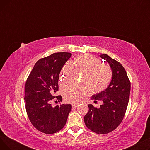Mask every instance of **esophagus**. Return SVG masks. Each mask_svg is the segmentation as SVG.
Here are the masks:
<instances>
[{
    "label": "esophagus",
    "mask_w": 150,
    "mask_h": 150,
    "mask_svg": "<svg viewBox=\"0 0 150 150\" xmlns=\"http://www.w3.org/2000/svg\"><path fill=\"white\" fill-rule=\"evenodd\" d=\"M78 103H72V108H76V107L78 106Z\"/></svg>",
    "instance_id": "obj_1"
}]
</instances>
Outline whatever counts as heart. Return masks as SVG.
<instances>
[{"label":"heart","mask_w":150,"mask_h":150,"mask_svg":"<svg viewBox=\"0 0 150 150\" xmlns=\"http://www.w3.org/2000/svg\"><path fill=\"white\" fill-rule=\"evenodd\" d=\"M75 62L78 67L84 72L82 81L93 92H100L105 89L111 80L112 71L110 67L91 54H83L77 57ZM72 69L70 62H66L63 66L61 77L65 79L67 75ZM61 92L65 99L70 102L80 100L88 91L87 86L84 84H76L72 81H66L61 88Z\"/></svg>","instance_id":"b5f03b06"}]
</instances>
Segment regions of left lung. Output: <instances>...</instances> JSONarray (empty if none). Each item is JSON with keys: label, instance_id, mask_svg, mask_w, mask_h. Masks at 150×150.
Returning a JSON list of instances; mask_svg holds the SVG:
<instances>
[{"label": "left lung", "instance_id": "left-lung-1", "mask_svg": "<svg viewBox=\"0 0 150 150\" xmlns=\"http://www.w3.org/2000/svg\"><path fill=\"white\" fill-rule=\"evenodd\" d=\"M100 57L111 67L112 80L106 89L92 96V100H101L103 104L100 108L88 105L89 111L84 119L89 129L104 134L114 130L122 122L128 104L131 83L120 62L105 53H100Z\"/></svg>", "mask_w": 150, "mask_h": 150}]
</instances>
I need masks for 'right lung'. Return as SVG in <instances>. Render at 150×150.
<instances>
[{
    "label": "right lung",
    "instance_id": "add662e5",
    "mask_svg": "<svg viewBox=\"0 0 150 150\" xmlns=\"http://www.w3.org/2000/svg\"><path fill=\"white\" fill-rule=\"evenodd\" d=\"M72 54L55 53L38 60L30 74L25 87L24 101L29 120L39 131L56 133L64 128L72 109L70 104L53 107L52 101L58 91V80L62 68Z\"/></svg>",
    "mask_w": 150,
    "mask_h": 150
}]
</instances>
